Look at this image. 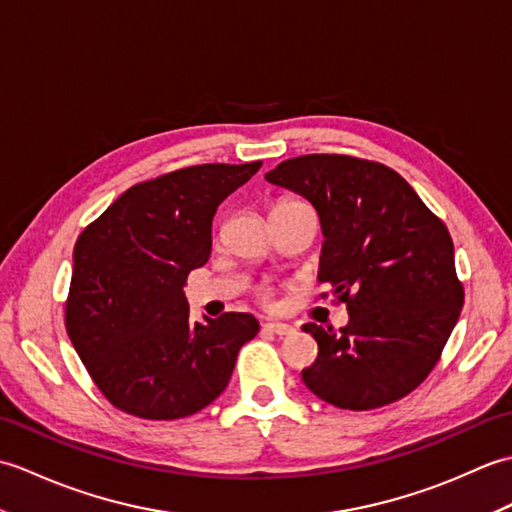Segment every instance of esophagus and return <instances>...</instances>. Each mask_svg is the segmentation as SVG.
<instances>
[{
  "instance_id": "obj_1",
  "label": "esophagus",
  "mask_w": 512,
  "mask_h": 512,
  "mask_svg": "<svg viewBox=\"0 0 512 512\" xmlns=\"http://www.w3.org/2000/svg\"><path fill=\"white\" fill-rule=\"evenodd\" d=\"M264 330L273 332V334H277V336H288V334L295 332V328H292L290 323H281V321H268V323L264 325Z\"/></svg>"
}]
</instances>
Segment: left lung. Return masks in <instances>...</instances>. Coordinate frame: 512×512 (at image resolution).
<instances>
[{
	"label": "left lung",
	"mask_w": 512,
	"mask_h": 512,
	"mask_svg": "<svg viewBox=\"0 0 512 512\" xmlns=\"http://www.w3.org/2000/svg\"><path fill=\"white\" fill-rule=\"evenodd\" d=\"M266 180L317 209L319 281L350 314L339 332L303 325L319 343L303 383L354 411L407 396L436 367L464 303L447 226L378 162L310 154L281 162Z\"/></svg>",
	"instance_id": "1"
}]
</instances>
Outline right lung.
I'll list each match as a JSON object with an SVG mask.
<instances>
[{
    "mask_svg": "<svg viewBox=\"0 0 512 512\" xmlns=\"http://www.w3.org/2000/svg\"><path fill=\"white\" fill-rule=\"evenodd\" d=\"M259 167L198 165L134 184L76 239L65 328L114 407L176 420L226 389L259 323L246 312L191 323L184 284L209 262L217 206Z\"/></svg>",
    "mask_w": 512,
    "mask_h": 512,
    "instance_id": "1",
    "label": "right lung"
}]
</instances>
